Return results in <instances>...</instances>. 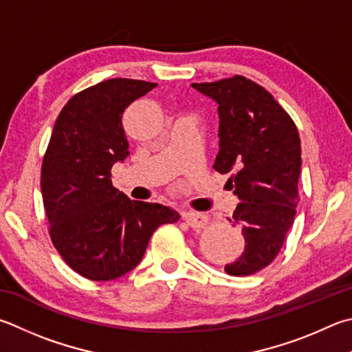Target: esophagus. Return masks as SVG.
<instances>
[{"label": "esophagus", "mask_w": 352, "mask_h": 352, "mask_svg": "<svg viewBox=\"0 0 352 352\" xmlns=\"http://www.w3.org/2000/svg\"><path fill=\"white\" fill-rule=\"evenodd\" d=\"M184 220H186L190 228H204L208 225V215L201 212H194V210H189V212L184 214Z\"/></svg>", "instance_id": "obj_1"}]
</instances>
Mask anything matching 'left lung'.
I'll return each mask as SVG.
<instances>
[{
  "label": "left lung",
  "mask_w": 352,
  "mask_h": 352,
  "mask_svg": "<svg viewBox=\"0 0 352 352\" xmlns=\"http://www.w3.org/2000/svg\"><path fill=\"white\" fill-rule=\"evenodd\" d=\"M190 86L217 103L214 169L229 174L240 200L229 221L241 228L245 251L225 271L251 276L277 257L294 225L302 169L297 126L265 87L241 75Z\"/></svg>",
  "instance_id": "8db88e82"
}]
</instances>
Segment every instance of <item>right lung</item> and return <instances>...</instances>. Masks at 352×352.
I'll return each mask as SVG.
<instances>
[{
  "mask_svg": "<svg viewBox=\"0 0 352 352\" xmlns=\"http://www.w3.org/2000/svg\"><path fill=\"white\" fill-rule=\"evenodd\" d=\"M155 86L111 78L74 95L55 121L43 160L50 239L75 272L95 282L132 271L155 229L180 220L164 204L129 200L111 180L112 166L129 157L123 112Z\"/></svg>",
  "mask_w": 352,
  "mask_h": 352,
  "instance_id": "right-lung-1",
  "label": "right lung"
}]
</instances>
